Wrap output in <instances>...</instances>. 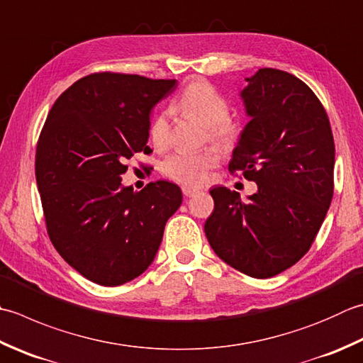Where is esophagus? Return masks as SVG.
Returning <instances> with one entry per match:
<instances>
[{
	"label": "esophagus",
	"mask_w": 363,
	"mask_h": 363,
	"mask_svg": "<svg viewBox=\"0 0 363 363\" xmlns=\"http://www.w3.org/2000/svg\"><path fill=\"white\" fill-rule=\"evenodd\" d=\"M198 189H194V187H189V186H184L182 187V194L184 196H191L194 194H196Z\"/></svg>",
	"instance_id": "obj_1"
}]
</instances>
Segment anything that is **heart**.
Wrapping results in <instances>:
<instances>
[{
	"mask_svg": "<svg viewBox=\"0 0 363 363\" xmlns=\"http://www.w3.org/2000/svg\"><path fill=\"white\" fill-rule=\"evenodd\" d=\"M174 108L187 113L206 125V135L220 147H231L240 137V125L230 118V102L214 84L206 80H195L182 89L176 99ZM169 115L160 111L149 124V138L157 149L169 143ZM216 147H203L198 151H176L163 160V173L184 186L200 187L208 181L209 172L217 165Z\"/></svg>",
	"mask_w": 363,
	"mask_h": 363,
	"instance_id": "b5f03b06",
	"label": "heart"
}]
</instances>
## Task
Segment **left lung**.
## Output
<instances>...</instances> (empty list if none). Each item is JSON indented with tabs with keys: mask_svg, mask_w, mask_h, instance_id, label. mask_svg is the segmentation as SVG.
I'll use <instances>...</instances> for the list:
<instances>
[{
	"mask_svg": "<svg viewBox=\"0 0 363 363\" xmlns=\"http://www.w3.org/2000/svg\"><path fill=\"white\" fill-rule=\"evenodd\" d=\"M240 97L250 116L228 165L257 182L258 191L214 187V212L204 233L226 264L269 279L310 250L333 196L335 145L316 94L285 70L264 67Z\"/></svg>",
	"mask_w": 363,
	"mask_h": 363,
	"instance_id": "obj_1",
	"label": "left lung"
}]
</instances>
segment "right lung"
<instances>
[{
    "mask_svg": "<svg viewBox=\"0 0 363 363\" xmlns=\"http://www.w3.org/2000/svg\"><path fill=\"white\" fill-rule=\"evenodd\" d=\"M176 80L97 72L56 99L35 147L50 240L84 279L119 286L151 266L182 191L167 181L123 187L125 160L146 152L151 110Z\"/></svg>",
    "mask_w": 363,
    "mask_h": 363,
    "instance_id": "add662e5",
    "label": "right lung"
}]
</instances>
